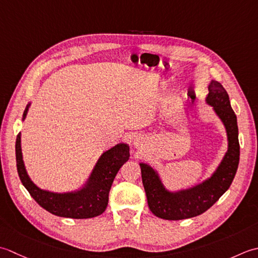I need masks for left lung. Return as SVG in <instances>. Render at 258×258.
<instances>
[{"mask_svg": "<svg viewBox=\"0 0 258 258\" xmlns=\"http://www.w3.org/2000/svg\"><path fill=\"white\" fill-rule=\"evenodd\" d=\"M208 90L207 102L214 107L227 131L228 151L216 172L208 180L178 192L167 191L156 171L148 165L140 164L149 209L159 218L180 220L202 215L230 187L237 171L239 164L237 118L230 106L228 93L219 82H210Z\"/></svg>", "mask_w": 258, "mask_h": 258, "instance_id": "1", "label": "left lung"}]
</instances>
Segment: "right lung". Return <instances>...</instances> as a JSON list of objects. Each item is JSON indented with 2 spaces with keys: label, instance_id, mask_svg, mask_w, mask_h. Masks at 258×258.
I'll return each instance as SVG.
<instances>
[{
  "label": "right lung",
  "instance_id": "right-lung-1",
  "mask_svg": "<svg viewBox=\"0 0 258 258\" xmlns=\"http://www.w3.org/2000/svg\"><path fill=\"white\" fill-rule=\"evenodd\" d=\"M29 106L23 113V119ZM129 147L119 144L100 157L85 188L77 192L54 194L41 190L31 181L25 171L21 151V135L15 141V157L21 182L42 208L55 216L67 218H91L101 215L108 206L109 191L115 175L129 159Z\"/></svg>",
  "mask_w": 258,
  "mask_h": 258
}]
</instances>
